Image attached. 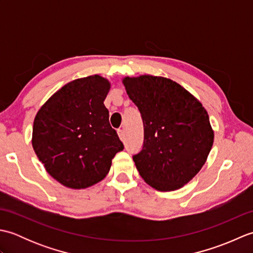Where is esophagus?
Masks as SVG:
<instances>
[{"label":"esophagus","instance_id":"1","mask_svg":"<svg viewBox=\"0 0 253 253\" xmlns=\"http://www.w3.org/2000/svg\"><path fill=\"white\" fill-rule=\"evenodd\" d=\"M117 133H118V136H120L122 141L125 140V133H124V130H123V129H118V130H117Z\"/></svg>","mask_w":253,"mask_h":253}]
</instances>
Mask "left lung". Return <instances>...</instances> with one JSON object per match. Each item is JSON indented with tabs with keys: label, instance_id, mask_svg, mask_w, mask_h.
<instances>
[{
	"label": "left lung",
	"instance_id": "8db88e82",
	"mask_svg": "<svg viewBox=\"0 0 253 253\" xmlns=\"http://www.w3.org/2000/svg\"><path fill=\"white\" fill-rule=\"evenodd\" d=\"M143 123V144L132 155L139 174L160 191L176 190L206 163L214 132L206 109L180 84L144 75L123 80Z\"/></svg>",
	"mask_w": 253,
	"mask_h": 253
}]
</instances>
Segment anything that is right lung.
I'll list each match as a JSON object with an SVG mask.
<instances>
[{
  "mask_svg": "<svg viewBox=\"0 0 253 253\" xmlns=\"http://www.w3.org/2000/svg\"><path fill=\"white\" fill-rule=\"evenodd\" d=\"M110 83L94 75L73 80L37 113L32 147L53 178L82 189L102 180L124 144L109 122Z\"/></svg>",
  "mask_w": 253,
  "mask_h": 253,
  "instance_id": "add662e5",
  "label": "right lung"
}]
</instances>
